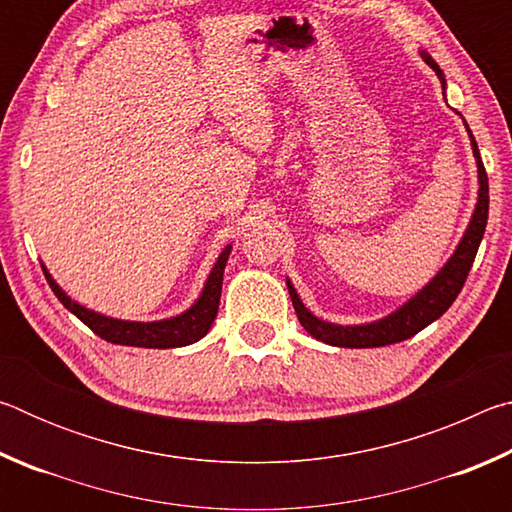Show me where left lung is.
<instances>
[{
    "label": "left lung",
    "instance_id": "1",
    "mask_svg": "<svg viewBox=\"0 0 512 512\" xmlns=\"http://www.w3.org/2000/svg\"><path fill=\"white\" fill-rule=\"evenodd\" d=\"M424 60H427L429 67L438 74L440 83L445 85V76L440 72V67L433 63L431 56L422 54ZM472 137V149L476 155V167H479V203H476L474 216L470 221V228H467L465 237L461 241V246L456 248L454 257L445 264L443 271H440L433 280L424 287L418 296L413 300L406 302V305L395 311L384 320H377V323L370 325H357V327H341V325H332V323H323L316 316H311L309 311L302 305L296 289L291 287V282H287L289 287V296L293 302V309H296L300 325L307 329V332L314 336V339L323 341L327 345H339V348H381V345H391V343H400L411 339L424 329L431 325L433 320L440 318L445 311L452 307V302L456 300L458 293H461L463 284L467 280V273L474 264L476 250H479V244L483 239L485 232V223H488V173H485V167L481 162L479 155V146H476L474 135Z\"/></svg>",
    "mask_w": 512,
    "mask_h": 512
}]
</instances>
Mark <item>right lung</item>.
Instances as JSON below:
<instances>
[{"mask_svg":"<svg viewBox=\"0 0 512 512\" xmlns=\"http://www.w3.org/2000/svg\"><path fill=\"white\" fill-rule=\"evenodd\" d=\"M228 255H230V246L223 250L219 259H216L212 273L207 277L203 296L196 300V305L189 311H185V314L169 320H160V323H128V320H115V318L94 314V311L76 305V302H72V298H67L63 289L51 280L47 268H42V271H45L51 291L56 293V298L63 302L65 309H69L76 318L83 320V323L88 325L94 334L101 336L103 341L115 343V345H133V348L164 350V348H183V345L196 343L198 339H203L207 329L212 327L216 311H219L223 268H225V262H228Z\"/></svg>","mask_w":512,"mask_h":512,"instance_id":"1","label":"right lung"}]
</instances>
